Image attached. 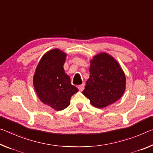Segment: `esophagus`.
Masks as SVG:
<instances>
[{
	"instance_id": "obj_1",
	"label": "esophagus",
	"mask_w": 153,
	"mask_h": 153,
	"mask_svg": "<svg viewBox=\"0 0 153 153\" xmlns=\"http://www.w3.org/2000/svg\"><path fill=\"white\" fill-rule=\"evenodd\" d=\"M84 87H85L84 84H82V85H79V86H78V89H79V91H82V90L84 89Z\"/></svg>"
}]
</instances>
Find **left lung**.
Segmentation results:
<instances>
[{
    "label": "left lung",
    "mask_w": 153,
    "mask_h": 153,
    "mask_svg": "<svg viewBox=\"0 0 153 153\" xmlns=\"http://www.w3.org/2000/svg\"><path fill=\"white\" fill-rule=\"evenodd\" d=\"M90 76L82 92L97 108H104L121 98L126 89V76L113 57L102 53L94 57Z\"/></svg>",
    "instance_id": "left-lung-1"
}]
</instances>
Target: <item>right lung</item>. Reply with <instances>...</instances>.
Masks as SVG:
<instances>
[{
  "label": "right lung",
  "mask_w": 153,
  "mask_h": 153,
  "mask_svg": "<svg viewBox=\"0 0 153 153\" xmlns=\"http://www.w3.org/2000/svg\"><path fill=\"white\" fill-rule=\"evenodd\" d=\"M66 57V53L57 49L48 51L39 62L33 78L39 99L56 111L66 108L72 96L79 91L65 73L63 66Z\"/></svg>",
  "instance_id": "obj_1"
}]
</instances>
